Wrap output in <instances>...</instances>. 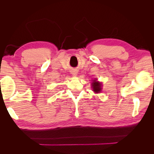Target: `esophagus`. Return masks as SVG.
<instances>
[{
	"instance_id": "obj_1",
	"label": "esophagus",
	"mask_w": 154,
	"mask_h": 154,
	"mask_svg": "<svg viewBox=\"0 0 154 154\" xmlns=\"http://www.w3.org/2000/svg\"><path fill=\"white\" fill-rule=\"evenodd\" d=\"M77 73H78V72L76 71V70H73V71H72V72H71V74L73 76H76Z\"/></svg>"
}]
</instances>
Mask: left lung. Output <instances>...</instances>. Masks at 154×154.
I'll use <instances>...</instances> for the list:
<instances>
[{"instance_id": "obj_1", "label": "left lung", "mask_w": 154, "mask_h": 154, "mask_svg": "<svg viewBox=\"0 0 154 154\" xmlns=\"http://www.w3.org/2000/svg\"><path fill=\"white\" fill-rule=\"evenodd\" d=\"M93 91L96 93H100L101 91V83L97 82V80H94L91 83Z\"/></svg>"}]
</instances>
